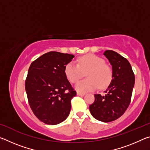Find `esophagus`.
<instances>
[{
    "label": "esophagus",
    "instance_id": "1",
    "mask_svg": "<svg viewBox=\"0 0 150 150\" xmlns=\"http://www.w3.org/2000/svg\"><path fill=\"white\" fill-rule=\"evenodd\" d=\"M77 95L79 96H84L85 94L84 93H81V92H77Z\"/></svg>",
    "mask_w": 150,
    "mask_h": 150
}]
</instances>
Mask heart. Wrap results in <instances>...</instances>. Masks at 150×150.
I'll return each mask as SVG.
<instances>
[{"label":"heart","mask_w":150,"mask_h":150,"mask_svg":"<svg viewBox=\"0 0 150 150\" xmlns=\"http://www.w3.org/2000/svg\"><path fill=\"white\" fill-rule=\"evenodd\" d=\"M85 79L78 82L75 88L82 93L93 91L99 87L105 88L110 84L112 79V71L105 63L103 58L94 54L81 56L77 59V63L71 62L66 65L65 73L71 83H75L84 77Z\"/></svg>","instance_id":"obj_1"}]
</instances>
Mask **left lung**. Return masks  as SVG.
Instances as JSON below:
<instances>
[{
    "label": "left lung",
    "instance_id": "left-lung-1",
    "mask_svg": "<svg viewBox=\"0 0 150 150\" xmlns=\"http://www.w3.org/2000/svg\"><path fill=\"white\" fill-rule=\"evenodd\" d=\"M103 54L112 65V79L105 91V95H95V101L89 106V110L96 120L109 122L120 118L128 108L135 77L125 57L112 50H106Z\"/></svg>",
    "mask_w": 150,
    "mask_h": 150
}]
</instances>
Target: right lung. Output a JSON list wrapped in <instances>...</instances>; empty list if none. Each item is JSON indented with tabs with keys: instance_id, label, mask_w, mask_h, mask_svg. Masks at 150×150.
I'll list each match as a JSON object with an SVG mask.
<instances>
[{
	"instance_id": "1",
	"label": "right lung",
	"mask_w": 150,
	"mask_h": 150,
	"mask_svg": "<svg viewBox=\"0 0 150 150\" xmlns=\"http://www.w3.org/2000/svg\"><path fill=\"white\" fill-rule=\"evenodd\" d=\"M74 57L50 52L30 66L25 81L28 100L34 115L45 124H59L69 115L71 100L77 93L67 80L65 67Z\"/></svg>"
}]
</instances>
